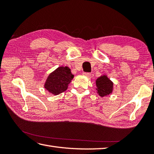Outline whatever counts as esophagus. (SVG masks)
Listing matches in <instances>:
<instances>
[{"instance_id": "1", "label": "esophagus", "mask_w": 154, "mask_h": 154, "mask_svg": "<svg viewBox=\"0 0 154 154\" xmlns=\"http://www.w3.org/2000/svg\"><path fill=\"white\" fill-rule=\"evenodd\" d=\"M83 75H85V76L87 77H91V74L89 73H86V72H83Z\"/></svg>"}]
</instances>
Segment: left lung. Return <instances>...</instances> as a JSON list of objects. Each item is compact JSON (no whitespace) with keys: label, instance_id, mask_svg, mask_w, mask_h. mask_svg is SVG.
Returning <instances> with one entry per match:
<instances>
[{"label":"left lung","instance_id":"left-lung-1","mask_svg":"<svg viewBox=\"0 0 154 154\" xmlns=\"http://www.w3.org/2000/svg\"><path fill=\"white\" fill-rule=\"evenodd\" d=\"M96 87L99 95L105 97L112 93L113 83L106 75H101L96 80Z\"/></svg>","mask_w":154,"mask_h":154}]
</instances>
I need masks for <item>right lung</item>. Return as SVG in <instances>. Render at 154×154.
<instances>
[{
    "mask_svg": "<svg viewBox=\"0 0 154 154\" xmlns=\"http://www.w3.org/2000/svg\"><path fill=\"white\" fill-rule=\"evenodd\" d=\"M73 77L68 67H59L48 76L44 87L53 95H59L67 89Z\"/></svg>",
    "mask_w": 154,
    "mask_h": 154,
    "instance_id": "obj_1",
    "label": "right lung"
}]
</instances>
